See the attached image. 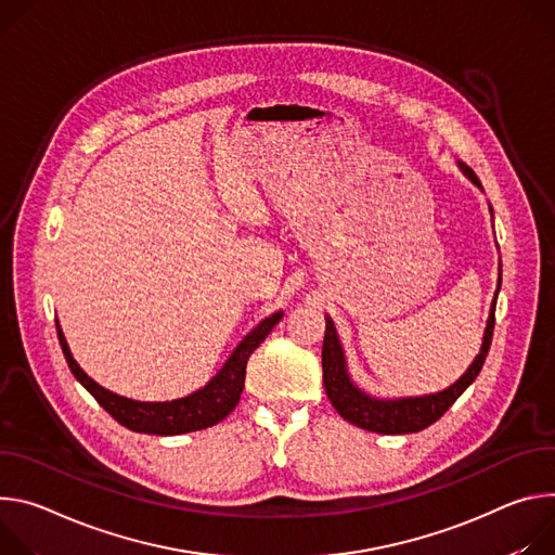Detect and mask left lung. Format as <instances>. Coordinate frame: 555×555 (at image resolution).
Masks as SVG:
<instances>
[{
  "mask_svg": "<svg viewBox=\"0 0 555 555\" xmlns=\"http://www.w3.org/2000/svg\"><path fill=\"white\" fill-rule=\"evenodd\" d=\"M461 167L480 188L478 176L469 167H465V165H461ZM494 311H496V299H494V306H491V313L487 320L480 354L474 359L469 371L454 386H450L448 390H443L439 395L399 399V401L373 399L350 384L335 326L326 318V335H324V346H322V371H324V388H326V395H328L333 408L348 423L363 427V429H371V433H379V435L421 433V429H425L427 425L439 421L452 408V403L469 388V384L478 377L480 367L485 363V357L489 352V346H491V335H494V322H496Z\"/></svg>",
  "mask_w": 555,
  "mask_h": 555,
  "instance_id": "obj_1",
  "label": "left lung"
}]
</instances>
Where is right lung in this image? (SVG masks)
<instances>
[{
  "label": "right lung",
  "instance_id": "1",
  "mask_svg": "<svg viewBox=\"0 0 555 555\" xmlns=\"http://www.w3.org/2000/svg\"><path fill=\"white\" fill-rule=\"evenodd\" d=\"M282 311L273 313L264 322H260L258 328H254L249 335L242 339V344L233 350L229 361L224 363L222 371L198 392L176 399V401H163V403H145V401H132L126 397H118L105 388H101L96 382H92L79 363L73 359L70 348L66 344L64 333H61L56 324V335L61 350L68 361V367L77 382L99 401V405L116 418L122 427L132 429V433L143 435H158V437H173V435H188L196 433V429H205L222 421L240 401L242 388H244V375H246V361H249L251 352L267 339V335L273 331V326L282 320Z\"/></svg>",
  "mask_w": 555,
  "mask_h": 555
}]
</instances>
